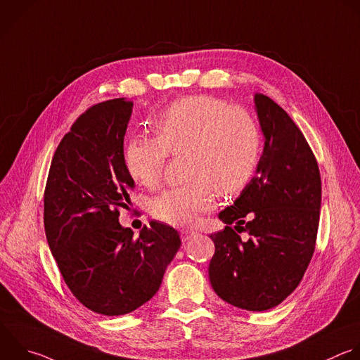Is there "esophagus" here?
Wrapping results in <instances>:
<instances>
[{
	"label": "esophagus",
	"mask_w": 360,
	"mask_h": 360,
	"mask_svg": "<svg viewBox=\"0 0 360 360\" xmlns=\"http://www.w3.org/2000/svg\"><path fill=\"white\" fill-rule=\"evenodd\" d=\"M196 236V231L195 230H191V229H182L181 230V237H182V242H188L191 240L192 237Z\"/></svg>",
	"instance_id": "obj_1"
}]
</instances>
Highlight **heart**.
I'll use <instances>...</instances> for the list:
<instances>
[{"label": "heart", "mask_w": 360, "mask_h": 360, "mask_svg": "<svg viewBox=\"0 0 360 360\" xmlns=\"http://www.w3.org/2000/svg\"><path fill=\"white\" fill-rule=\"evenodd\" d=\"M154 139L134 136L124 146L131 178L147 186L161 181L167 154H186V184L167 189L150 203L151 214L188 226L210 210L216 192L233 195L253 178L260 161L262 133L249 111L199 94L176 100L150 118Z\"/></svg>", "instance_id": "1"}]
</instances>
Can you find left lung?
Returning <instances> with one entry per match:
<instances>
[{
    "label": "left lung",
    "mask_w": 360,
    "mask_h": 360,
    "mask_svg": "<svg viewBox=\"0 0 360 360\" xmlns=\"http://www.w3.org/2000/svg\"><path fill=\"white\" fill-rule=\"evenodd\" d=\"M255 108L264 136L263 155L257 175L219 213L226 227L210 234L214 255L209 280L223 301L267 311L298 287L312 259L321 175L311 147L285 110L262 93L255 94ZM242 231L251 236L249 241L241 240Z\"/></svg>",
    "instance_id": "1"
}]
</instances>
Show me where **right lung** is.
Instances as JSON below:
<instances>
[{
  "label": "right lung",
  "mask_w": 360,
  "mask_h": 360,
  "mask_svg": "<svg viewBox=\"0 0 360 360\" xmlns=\"http://www.w3.org/2000/svg\"><path fill=\"white\" fill-rule=\"evenodd\" d=\"M131 112L133 101L122 97L79 115L55 151L44 196L46 240L66 285L107 316L150 301L181 246L178 231L161 221L137 238L118 221L134 188L123 148Z\"/></svg>",
  "instance_id": "add662e5"
}]
</instances>
